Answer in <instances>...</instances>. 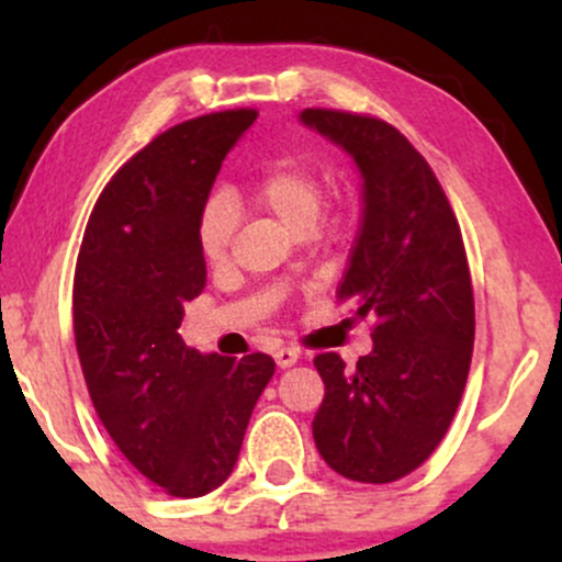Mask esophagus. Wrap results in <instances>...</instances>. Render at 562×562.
Returning <instances> with one entry per match:
<instances>
[{"label": "esophagus", "mask_w": 562, "mask_h": 562, "mask_svg": "<svg viewBox=\"0 0 562 562\" xmlns=\"http://www.w3.org/2000/svg\"><path fill=\"white\" fill-rule=\"evenodd\" d=\"M301 359V351L299 348H293V346H282V348H277L274 351V362H277V367H280V370H288V367H293L295 362H299Z\"/></svg>", "instance_id": "34e87169"}]
</instances>
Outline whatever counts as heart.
<instances>
[{
	"label": "heart",
	"instance_id": "obj_1",
	"mask_svg": "<svg viewBox=\"0 0 562 562\" xmlns=\"http://www.w3.org/2000/svg\"><path fill=\"white\" fill-rule=\"evenodd\" d=\"M232 205L259 209L263 214L274 216L282 229L293 232L317 224L322 214V187L312 171L282 160L256 179L254 184L229 190L224 198H211L198 222L200 250L211 263H222L227 259L232 227H235Z\"/></svg>",
	"mask_w": 562,
	"mask_h": 562
}]
</instances>
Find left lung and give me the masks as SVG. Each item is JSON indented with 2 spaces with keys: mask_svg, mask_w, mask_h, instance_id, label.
Returning <instances> with one entry per match:
<instances>
[{
  "mask_svg": "<svg viewBox=\"0 0 562 562\" xmlns=\"http://www.w3.org/2000/svg\"><path fill=\"white\" fill-rule=\"evenodd\" d=\"M299 121L362 173L338 299L375 317L372 351L351 372L333 351L314 359L325 380L314 443L344 479L391 483L434 454L468 383L475 306L462 232L436 173L391 124L322 108Z\"/></svg>",
  "mask_w": 562,
  "mask_h": 562,
  "instance_id": "left-lung-1",
  "label": "left lung"
}]
</instances>
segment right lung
I'll return each instance as SVG.
<instances>
[{
    "label": "right lung",
    "instance_id": "right-lung-1",
    "mask_svg": "<svg viewBox=\"0 0 562 562\" xmlns=\"http://www.w3.org/2000/svg\"><path fill=\"white\" fill-rule=\"evenodd\" d=\"M256 111L200 115L139 150L97 198L74 277V335L97 417L171 496L229 479L274 359L187 348L184 303L205 285L198 222Z\"/></svg>",
    "mask_w": 562,
    "mask_h": 562
}]
</instances>
